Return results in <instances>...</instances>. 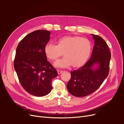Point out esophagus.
I'll list each match as a JSON object with an SVG mask.
<instances>
[{
    "label": "esophagus",
    "mask_w": 124,
    "mask_h": 124,
    "mask_svg": "<svg viewBox=\"0 0 124 124\" xmlns=\"http://www.w3.org/2000/svg\"><path fill=\"white\" fill-rule=\"evenodd\" d=\"M62 72H63V71H62V70H57V72H58V73L59 74H60V73H61Z\"/></svg>",
    "instance_id": "esophagus-1"
}]
</instances>
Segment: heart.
I'll use <instances>...</instances> for the list:
<instances>
[{
  "label": "heart",
  "instance_id": "1",
  "mask_svg": "<svg viewBox=\"0 0 124 124\" xmlns=\"http://www.w3.org/2000/svg\"><path fill=\"white\" fill-rule=\"evenodd\" d=\"M92 45L87 39L78 36H67L59 39L57 45L48 43L45 45L46 55L52 61H55L63 53L65 56L54 64L55 66L67 67L71 65L73 67H79L88 58Z\"/></svg>",
  "mask_w": 124,
  "mask_h": 124
}]
</instances>
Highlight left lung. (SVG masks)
Wrapping results in <instances>:
<instances>
[{"instance_id": "8db88e82", "label": "left lung", "mask_w": 124, "mask_h": 124, "mask_svg": "<svg viewBox=\"0 0 124 124\" xmlns=\"http://www.w3.org/2000/svg\"><path fill=\"white\" fill-rule=\"evenodd\" d=\"M94 46L91 57L82 67L71 71V78L67 87L77 97H84L94 93L108 76L111 54L108 45L101 37L91 34ZM97 66L94 68V66Z\"/></svg>"}]
</instances>
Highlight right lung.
Here are the masks:
<instances>
[{
	"mask_svg": "<svg viewBox=\"0 0 124 124\" xmlns=\"http://www.w3.org/2000/svg\"><path fill=\"white\" fill-rule=\"evenodd\" d=\"M50 34L46 30L32 31L19 42L16 50L14 67L19 82L28 93L38 97L51 92L52 79L58 75L44 51Z\"/></svg>",
	"mask_w": 124,
	"mask_h": 124,
	"instance_id": "1",
	"label": "right lung"
}]
</instances>
